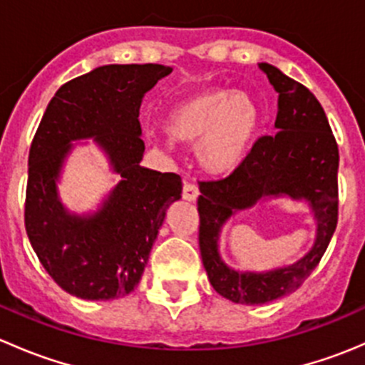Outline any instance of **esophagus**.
Wrapping results in <instances>:
<instances>
[{"mask_svg": "<svg viewBox=\"0 0 365 365\" xmlns=\"http://www.w3.org/2000/svg\"><path fill=\"white\" fill-rule=\"evenodd\" d=\"M183 200L185 201H190V203H194V201L197 200V196H200V189H197L196 185H192V183H183V192H182Z\"/></svg>", "mask_w": 365, "mask_h": 365, "instance_id": "esophagus-1", "label": "esophagus"}]
</instances>
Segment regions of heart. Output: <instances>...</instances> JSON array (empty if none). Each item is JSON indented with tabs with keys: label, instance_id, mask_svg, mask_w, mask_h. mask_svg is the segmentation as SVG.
Returning <instances> with one entry per match:
<instances>
[{
	"label": "heart",
	"instance_id": "1",
	"mask_svg": "<svg viewBox=\"0 0 365 365\" xmlns=\"http://www.w3.org/2000/svg\"><path fill=\"white\" fill-rule=\"evenodd\" d=\"M261 123L257 102L247 91L206 88L183 98L165 116V130L176 141L194 145L205 173H233L247 157Z\"/></svg>",
	"mask_w": 365,
	"mask_h": 365
}]
</instances>
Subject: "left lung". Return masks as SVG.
<instances>
[{
  "mask_svg": "<svg viewBox=\"0 0 365 365\" xmlns=\"http://www.w3.org/2000/svg\"><path fill=\"white\" fill-rule=\"evenodd\" d=\"M277 91L272 135L257 139L231 175L201 182L200 251L210 284L235 304L261 305L300 288L318 267L337 226L339 150L314 95L270 63H257ZM292 199L305 204L317 222L313 247L295 264L270 271H240L220 256L227 220L256 204Z\"/></svg>",
  "mask_w": 365,
  "mask_h": 365,
  "instance_id": "obj_1",
  "label": "left lung"
}]
</instances>
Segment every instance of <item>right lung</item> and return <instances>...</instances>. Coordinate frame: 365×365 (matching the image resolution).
Here are the masks:
<instances>
[{
    "mask_svg": "<svg viewBox=\"0 0 365 365\" xmlns=\"http://www.w3.org/2000/svg\"><path fill=\"white\" fill-rule=\"evenodd\" d=\"M171 72L153 63L102 65L63 84L43 113L28 159L26 233L47 274L70 295L113 300L134 292L165 212L182 200L178 175L139 164V108ZM86 138L120 182L97 209L79 214L64 206L57 185L68 157Z\"/></svg>",
    "mask_w": 365,
    "mask_h": 365,
    "instance_id": "add662e5",
    "label": "right lung"
}]
</instances>
